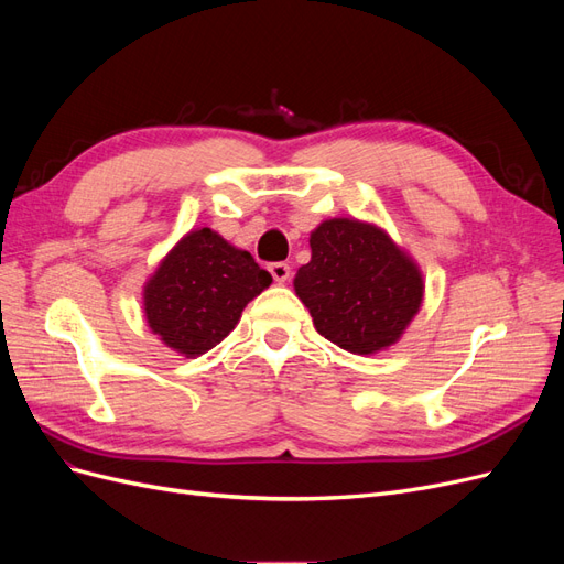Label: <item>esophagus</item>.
Wrapping results in <instances>:
<instances>
[{
	"label": "esophagus",
	"instance_id": "obj_1",
	"mask_svg": "<svg viewBox=\"0 0 564 564\" xmlns=\"http://www.w3.org/2000/svg\"><path fill=\"white\" fill-rule=\"evenodd\" d=\"M268 272H270L272 280H275V282H286L289 275H292V268H289V265L282 263V261H278V263H270V265H268Z\"/></svg>",
	"mask_w": 564,
	"mask_h": 564
}]
</instances>
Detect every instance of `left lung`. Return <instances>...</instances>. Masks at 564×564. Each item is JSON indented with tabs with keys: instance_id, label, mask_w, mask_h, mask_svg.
<instances>
[{
	"instance_id": "left-lung-1",
	"label": "left lung",
	"mask_w": 564,
	"mask_h": 564,
	"mask_svg": "<svg viewBox=\"0 0 564 564\" xmlns=\"http://www.w3.org/2000/svg\"><path fill=\"white\" fill-rule=\"evenodd\" d=\"M311 249L294 289L315 329L357 355L395 344L423 301L416 263L381 228L355 218L324 220Z\"/></svg>"
}]
</instances>
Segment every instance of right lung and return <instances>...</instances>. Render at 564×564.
Here are the masks:
<instances>
[{
	"instance_id": "obj_1",
	"label": "right lung",
	"mask_w": 564,
	"mask_h": 564,
	"mask_svg": "<svg viewBox=\"0 0 564 564\" xmlns=\"http://www.w3.org/2000/svg\"><path fill=\"white\" fill-rule=\"evenodd\" d=\"M272 282L249 251L209 228L187 232L145 284V317L169 348L195 357L220 344Z\"/></svg>"
}]
</instances>
